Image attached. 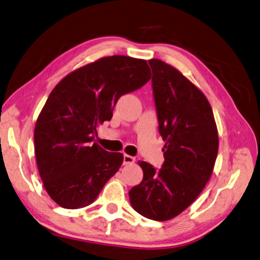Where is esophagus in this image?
<instances>
[{
    "mask_svg": "<svg viewBox=\"0 0 260 260\" xmlns=\"http://www.w3.org/2000/svg\"><path fill=\"white\" fill-rule=\"evenodd\" d=\"M135 162V157L127 155V154H124L123 155V165H131V163Z\"/></svg>",
    "mask_w": 260,
    "mask_h": 260,
    "instance_id": "esophagus-1",
    "label": "esophagus"
}]
</instances>
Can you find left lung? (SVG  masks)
Instances as JSON below:
<instances>
[{"instance_id": "left-lung-1", "label": "left lung", "mask_w": 260, "mask_h": 260, "mask_svg": "<svg viewBox=\"0 0 260 260\" xmlns=\"http://www.w3.org/2000/svg\"><path fill=\"white\" fill-rule=\"evenodd\" d=\"M148 62L165 162L158 170L140 162L144 178L129 198L142 216L166 221L188 208L210 179L218 133L206 95L175 67L160 59Z\"/></svg>"}]
</instances>
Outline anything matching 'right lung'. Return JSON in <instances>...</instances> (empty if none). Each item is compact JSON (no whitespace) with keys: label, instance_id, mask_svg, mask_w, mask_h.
Listing matches in <instances>:
<instances>
[{"label":"right lung","instance_id":"right-lung-1","mask_svg":"<svg viewBox=\"0 0 260 260\" xmlns=\"http://www.w3.org/2000/svg\"><path fill=\"white\" fill-rule=\"evenodd\" d=\"M149 79L146 60L112 56L72 72L54 86L36 121L34 145L44 188L59 206H89L120 169L122 154L93 143L97 126L111 121L121 95Z\"/></svg>","mask_w":260,"mask_h":260}]
</instances>
